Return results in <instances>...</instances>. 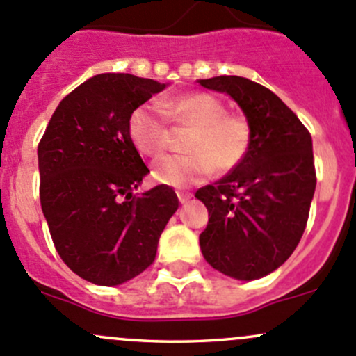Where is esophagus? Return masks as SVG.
Returning <instances> with one entry per match:
<instances>
[{
	"label": "esophagus",
	"mask_w": 356,
	"mask_h": 356,
	"mask_svg": "<svg viewBox=\"0 0 356 356\" xmlns=\"http://www.w3.org/2000/svg\"><path fill=\"white\" fill-rule=\"evenodd\" d=\"M191 193H184V191H177V198L181 203H188L189 200H191Z\"/></svg>",
	"instance_id": "esophagus-1"
}]
</instances>
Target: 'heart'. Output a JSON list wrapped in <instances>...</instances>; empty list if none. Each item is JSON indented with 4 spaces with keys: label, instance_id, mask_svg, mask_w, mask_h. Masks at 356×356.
I'll use <instances>...</instances> for the list:
<instances>
[{
    "label": "heart",
    "instance_id": "obj_1",
    "mask_svg": "<svg viewBox=\"0 0 356 356\" xmlns=\"http://www.w3.org/2000/svg\"><path fill=\"white\" fill-rule=\"evenodd\" d=\"M189 125L186 149L188 155H168L153 165L156 182L174 188H186L217 170L227 172L245 160L251 146V127L239 113H227L225 105L208 92H189L161 99L160 110L143 105L132 111L129 136L143 155L156 156L170 143L167 119Z\"/></svg>",
    "mask_w": 356,
    "mask_h": 356
}]
</instances>
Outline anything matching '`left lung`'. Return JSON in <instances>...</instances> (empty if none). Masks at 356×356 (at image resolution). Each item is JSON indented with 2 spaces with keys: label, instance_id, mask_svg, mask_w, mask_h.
<instances>
[{
  "label": "left lung",
  "instance_id": "1",
  "mask_svg": "<svg viewBox=\"0 0 356 356\" xmlns=\"http://www.w3.org/2000/svg\"><path fill=\"white\" fill-rule=\"evenodd\" d=\"M198 82L227 92L251 127L245 160L196 191L208 210L201 253L215 270L253 281L281 267L307 227L317 184L312 136L293 110L258 82L238 75Z\"/></svg>",
  "mask_w": 356,
  "mask_h": 356
}]
</instances>
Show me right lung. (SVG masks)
Instances as JSON below:
<instances>
[{"label":"right lung","instance_id":"add662e5","mask_svg":"<svg viewBox=\"0 0 356 356\" xmlns=\"http://www.w3.org/2000/svg\"><path fill=\"white\" fill-rule=\"evenodd\" d=\"M165 86L131 74L95 75L60 102L39 141L49 234L67 267L92 284L118 286L146 270L179 208L168 186L134 193L149 170L129 120Z\"/></svg>","mask_w":356,"mask_h":356}]
</instances>
